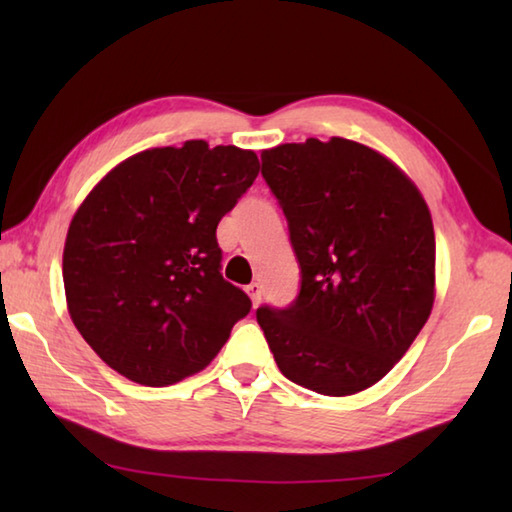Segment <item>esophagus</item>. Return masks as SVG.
<instances>
[{"mask_svg":"<svg viewBox=\"0 0 512 512\" xmlns=\"http://www.w3.org/2000/svg\"><path fill=\"white\" fill-rule=\"evenodd\" d=\"M262 291L264 289H262V284H259V282H250L246 287V293L250 296V300H253L255 307L259 305V302H262Z\"/></svg>","mask_w":512,"mask_h":512,"instance_id":"1","label":"esophagus"}]
</instances>
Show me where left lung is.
Listing matches in <instances>:
<instances>
[{
  "instance_id": "obj_1",
  "label": "left lung",
  "mask_w": 512,
  "mask_h": 512,
  "mask_svg": "<svg viewBox=\"0 0 512 512\" xmlns=\"http://www.w3.org/2000/svg\"><path fill=\"white\" fill-rule=\"evenodd\" d=\"M289 223L300 291L262 305L277 368L320 395H354L391 370L427 323L436 284L429 207L384 155L332 137L262 153Z\"/></svg>"
}]
</instances>
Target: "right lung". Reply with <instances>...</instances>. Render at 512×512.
Masks as SVG:
<instances>
[{
  "mask_svg": "<svg viewBox=\"0 0 512 512\" xmlns=\"http://www.w3.org/2000/svg\"><path fill=\"white\" fill-rule=\"evenodd\" d=\"M259 160L189 140L117 164L67 230V309L90 348L142 386L210 363L253 302L221 275L216 225L255 183Z\"/></svg>",
  "mask_w": 512,
  "mask_h": 512,
  "instance_id": "right-lung-1",
  "label": "right lung"
}]
</instances>
